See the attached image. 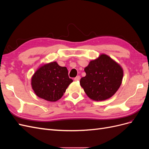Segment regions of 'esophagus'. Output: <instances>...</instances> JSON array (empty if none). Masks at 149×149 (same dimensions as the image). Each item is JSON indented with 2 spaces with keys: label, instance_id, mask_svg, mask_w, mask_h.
I'll list each match as a JSON object with an SVG mask.
<instances>
[{
  "label": "esophagus",
  "instance_id": "esophagus-1",
  "mask_svg": "<svg viewBox=\"0 0 149 149\" xmlns=\"http://www.w3.org/2000/svg\"><path fill=\"white\" fill-rule=\"evenodd\" d=\"M80 79V76H77L76 77H75L74 78V80L76 81H79Z\"/></svg>",
  "mask_w": 149,
  "mask_h": 149
}]
</instances>
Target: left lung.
I'll use <instances>...</instances> for the list:
<instances>
[{
  "instance_id": "8db88e82",
  "label": "left lung",
  "mask_w": 149,
  "mask_h": 149,
  "mask_svg": "<svg viewBox=\"0 0 149 149\" xmlns=\"http://www.w3.org/2000/svg\"><path fill=\"white\" fill-rule=\"evenodd\" d=\"M86 76L80 85L92 100L101 101L111 97L123 81L124 72L119 64L106 54L89 62L84 68Z\"/></svg>"
}]
</instances>
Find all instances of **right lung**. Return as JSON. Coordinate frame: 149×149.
Instances as JSON below:
<instances>
[{
	"label": "right lung",
	"instance_id": "1",
	"mask_svg": "<svg viewBox=\"0 0 149 149\" xmlns=\"http://www.w3.org/2000/svg\"><path fill=\"white\" fill-rule=\"evenodd\" d=\"M72 82L66 67L60 66L56 61H53L38 68L31 77V85L37 96L55 102L63 96Z\"/></svg>",
	"mask_w": 149,
	"mask_h": 149
}]
</instances>
